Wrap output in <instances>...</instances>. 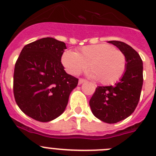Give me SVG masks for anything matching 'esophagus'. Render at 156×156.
<instances>
[{
  "instance_id": "esophagus-1",
  "label": "esophagus",
  "mask_w": 156,
  "mask_h": 156,
  "mask_svg": "<svg viewBox=\"0 0 156 156\" xmlns=\"http://www.w3.org/2000/svg\"><path fill=\"white\" fill-rule=\"evenodd\" d=\"M86 82V80L84 79H82V78H80V79L79 80V84H81V83H83Z\"/></svg>"
}]
</instances>
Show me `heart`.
<instances>
[{
    "mask_svg": "<svg viewBox=\"0 0 156 156\" xmlns=\"http://www.w3.org/2000/svg\"><path fill=\"white\" fill-rule=\"evenodd\" d=\"M63 66L72 75L88 68L90 76L105 85L113 84L124 75L126 59L124 54L105 44L83 47L79 51H67L62 58Z\"/></svg>",
    "mask_w": 156,
    "mask_h": 156,
    "instance_id": "1",
    "label": "heart"
}]
</instances>
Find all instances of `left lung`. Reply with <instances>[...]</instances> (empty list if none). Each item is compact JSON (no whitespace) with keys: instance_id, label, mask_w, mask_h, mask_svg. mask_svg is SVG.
Wrapping results in <instances>:
<instances>
[{"instance_id":"obj_1","label":"left lung","mask_w":156,"mask_h":156,"mask_svg":"<svg viewBox=\"0 0 156 156\" xmlns=\"http://www.w3.org/2000/svg\"><path fill=\"white\" fill-rule=\"evenodd\" d=\"M124 54L126 69L114 86L98 87L90 100L92 113L107 123H115L131 115L138 104L143 85V62L139 54L129 45L108 41Z\"/></svg>"}]
</instances>
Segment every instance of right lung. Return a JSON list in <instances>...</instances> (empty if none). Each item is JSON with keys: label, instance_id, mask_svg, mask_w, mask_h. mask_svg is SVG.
Segmentation results:
<instances>
[{"label": "right lung", "instance_id": "add662e5", "mask_svg": "<svg viewBox=\"0 0 156 156\" xmlns=\"http://www.w3.org/2000/svg\"><path fill=\"white\" fill-rule=\"evenodd\" d=\"M66 44L52 37L23 48L15 66L13 92L19 108L40 122L63 113L78 79L66 73L61 58Z\"/></svg>", "mask_w": 156, "mask_h": 156}]
</instances>
